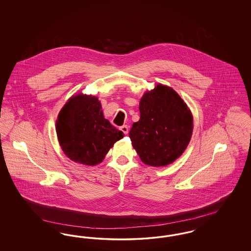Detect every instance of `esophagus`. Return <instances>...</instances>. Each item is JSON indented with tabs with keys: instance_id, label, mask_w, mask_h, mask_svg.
Instances as JSON below:
<instances>
[{
	"instance_id": "1",
	"label": "esophagus",
	"mask_w": 251,
	"mask_h": 251,
	"mask_svg": "<svg viewBox=\"0 0 251 251\" xmlns=\"http://www.w3.org/2000/svg\"><path fill=\"white\" fill-rule=\"evenodd\" d=\"M120 130L123 131L125 134H127L129 132V127L127 125H123V126L120 127Z\"/></svg>"
}]
</instances>
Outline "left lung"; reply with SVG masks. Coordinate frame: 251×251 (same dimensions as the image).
I'll return each instance as SVG.
<instances>
[{
  "label": "left lung",
  "instance_id": "obj_1",
  "mask_svg": "<svg viewBox=\"0 0 251 251\" xmlns=\"http://www.w3.org/2000/svg\"><path fill=\"white\" fill-rule=\"evenodd\" d=\"M140 120L129 136L144 164L164 167L182 154L191 139L193 118L172 88L158 84L139 103Z\"/></svg>",
  "mask_w": 251,
  "mask_h": 251
}]
</instances>
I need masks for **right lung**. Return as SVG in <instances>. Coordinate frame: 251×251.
I'll return each mask as SVG.
<instances>
[{
	"label": "right lung",
	"mask_w": 251,
	"mask_h": 251,
	"mask_svg": "<svg viewBox=\"0 0 251 251\" xmlns=\"http://www.w3.org/2000/svg\"><path fill=\"white\" fill-rule=\"evenodd\" d=\"M98 98L74 96L60 111L56 131L61 148L72 161L85 166L100 164L123 132L102 114Z\"/></svg>",
	"instance_id": "right-lung-1"
}]
</instances>
